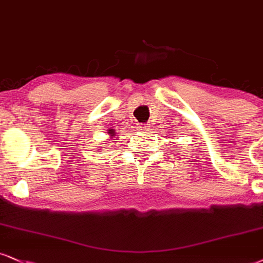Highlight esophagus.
Segmentation results:
<instances>
[{
    "instance_id": "34e87169",
    "label": "esophagus",
    "mask_w": 263,
    "mask_h": 263,
    "mask_svg": "<svg viewBox=\"0 0 263 263\" xmlns=\"http://www.w3.org/2000/svg\"><path fill=\"white\" fill-rule=\"evenodd\" d=\"M138 128H139V130H147V125H145V124H140Z\"/></svg>"
}]
</instances>
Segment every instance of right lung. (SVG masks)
Instances as JSON below:
<instances>
[{
	"mask_svg": "<svg viewBox=\"0 0 263 263\" xmlns=\"http://www.w3.org/2000/svg\"><path fill=\"white\" fill-rule=\"evenodd\" d=\"M108 134H111V138H115V137H116L115 133H113V132H112V133H109V132H108Z\"/></svg>",
	"mask_w": 263,
	"mask_h": 263,
	"instance_id": "add662e5",
	"label": "right lung"
}]
</instances>
